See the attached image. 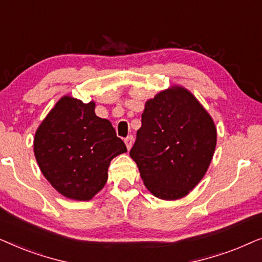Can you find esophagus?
<instances>
[{
    "label": "esophagus",
    "instance_id": "34e87169",
    "mask_svg": "<svg viewBox=\"0 0 262 262\" xmlns=\"http://www.w3.org/2000/svg\"><path fill=\"white\" fill-rule=\"evenodd\" d=\"M132 143H134V136H132V135L127 136V137L125 138V144H126L127 149H130V148H131V146H132Z\"/></svg>",
    "mask_w": 262,
    "mask_h": 262
}]
</instances>
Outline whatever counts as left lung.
<instances>
[{
  "label": "left lung",
  "instance_id": "8db88e82",
  "mask_svg": "<svg viewBox=\"0 0 262 262\" xmlns=\"http://www.w3.org/2000/svg\"><path fill=\"white\" fill-rule=\"evenodd\" d=\"M216 139L209 113L191 93L177 87L146 101L130 156L154 195L175 200L202 180Z\"/></svg>",
  "mask_w": 262,
  "mask_h": 262
}]
</instances>
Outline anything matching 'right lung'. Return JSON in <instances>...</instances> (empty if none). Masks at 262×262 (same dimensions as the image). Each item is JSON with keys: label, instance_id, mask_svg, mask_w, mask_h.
<instances>
[{"label": "right lung", "instance_id": "obj_1", "mask_svg": "<svg viewBox=\"0 0 262 262\" xmlns=\"http://www.w3.org/2000/svg\"><path fill=\"white\" fill-rule=\"evenodd\" d=\"M95 103L64 96L38 127L34 155L41 173L60 194L89 200L105 186L110 163L126 145Z\"/></svg>", "mask_w": 262, "mask_h": 262}]
</instances>
